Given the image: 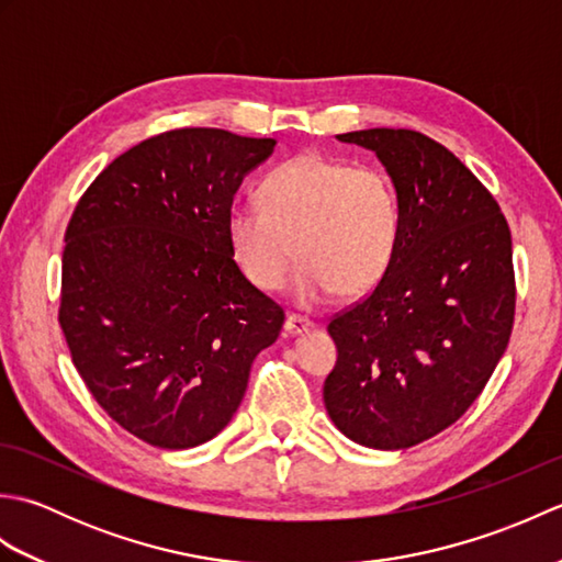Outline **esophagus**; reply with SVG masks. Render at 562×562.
Segmentation results:
<instances>
[{
    "label": "esophagus",
    "mask_w": 562,
    "mask_h": 562,
    "mask_svg": "<svg viewBox=\"0 0 562 562\" xmlns=\"http://www.w3.org/2000/svg\"><path fill=\"white\" fill-rule=\"evenodd\" d=\"M314 330V324L304 316H288V321H284V336L288 338H296V336H304V333Z\"/></svg>",
    "instance_id": "obj_1"
}]
</instances>
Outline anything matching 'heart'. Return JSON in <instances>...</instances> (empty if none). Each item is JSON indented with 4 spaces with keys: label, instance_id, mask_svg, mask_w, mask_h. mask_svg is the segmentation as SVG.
Listing matches in <instances>:
<instances>
[{
    "label": "heart",
    "instance_id": "1",
    "mask_svg": "<svg viewBox=\"0 0 562 562\" xmlns=\"http://www.w3.org/2000/svg\"><path fill=\"white\" fill-rule=\"evenodd\" d=\"M258 202L229 210L226 241L262 292L282 290L300 258L294 294L302 306L324 304L336 292L362 296L396 256L401 200L376 166L306 151L266 173Z\"/></svg>",
    "mask_w": 562,
    "mask_h": 562
}]
</instances>
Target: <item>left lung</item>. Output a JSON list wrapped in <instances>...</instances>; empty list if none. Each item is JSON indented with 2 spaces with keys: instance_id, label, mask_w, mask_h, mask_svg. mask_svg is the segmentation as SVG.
Wrapping results in <instances>:
<instances>
[{
  "instance_id": "obj_1",
  "label": "left lung",
  "mask_w": 562,
  "mask_h": 562,
  "mask_svg": "<svg viewBox=\"0 0 562 562\" xmlns=\"http://www.w3.org/2000/svg\"><path fill=\"white\" fill-rule=\"evenodd\" d=\"M401 200L391 268L328 333L333 425L369 449H408L469 411L515 324L512 236L495 198L453 154L415 130H357Z\"/></svg>"
}]
</instances>
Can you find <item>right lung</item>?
Wrapping results in <instances>:
<instances>
[{"instance_id":"obj_1","label":"right lung","mask_w":562,"mask_h":562,"mask_svg":"<svg viewBox=\"0 0 562 562\" xmlns=\"http://www.w3.org/2000/svg\"><path fill=\"white\" fill-rule=\"evenodd\" d=\"M270 137L183 127L97 176L65 234L59 326L83 384L130 435L190 449L229 425L284 312L226 241L238 186Z\"/></svg>"}]
</instances>
